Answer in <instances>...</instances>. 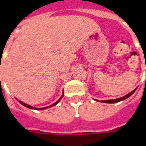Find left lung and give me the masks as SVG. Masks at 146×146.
I'll return each mask as SVG.
<instances>
[{"label": "left lung", "mask_w": 146, "mask_h": 146, "mask_svg": "<svg viewBox=\"0 0 146 146\" xmlns=\"http://www.w3.org/2000/svg\"><path fill=\"white\" fill-rule=\"evenodd\" d=\"M136 90V89H134L133 91H132L131 92H129V94H127V95H126L125 96H123V97L122 98H117V99H111V100H103V101H101L102 102H104V103H117V102H120V101H123V100H125L126 98H129V96H132L133 94L135 92V91Z\"/></svg>", "instance_id": "obj_1"}]
</instances>
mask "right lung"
I'll return each instance as SVG.
<instances>
[{
	"label": "right lung",
	"mask_w": 146,
	"mask_h": 146,
	"mask_svg": "<svg viewBox=\"0 0 146 146\" xmlns=\"http://www.w3.org/2000/svg\"><path fill=\"white\" fill-rule=\"evenodd\" d=\"M63 96H64V95H63V96H62L61 97H60V99L58 100V101H57V102H55L54 104H51V105H50V106H48V107H46V108H34V107H32V106H30V105H29V104H26V103H24V102H20V101H19V100H17V101H18V102H19V103H20V104H23V105H24V106L26 107V108H30V109H35V110H43V109L48 108H50V107H52V106H54V105H56V104H57V103H58V102H60V100L62 98H63Z\"/></svg>",
	"instance_id": "obj_1"
}]
</instances>
